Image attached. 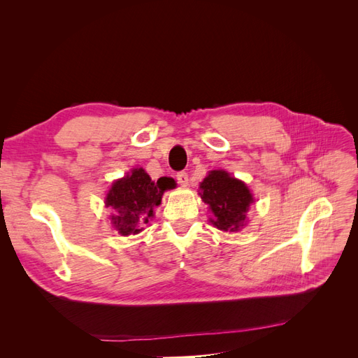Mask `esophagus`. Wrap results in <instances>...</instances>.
Returning <instances> with one entry per match:
<instances>
[{
	"instance_id": "1",
	"label": "esophagus",
	"mask_w": 358,
	"mask_h": 358,
	"mask_svg": "<svg viewBox=\"0 0 358 358\" xmlns=\"http://www.w3.org/2000/svg\"><path fill=\"white\" fill-rule=\"evenodd\" d=\"M176 180L180 183L182 187L188 185V173L187 171H179L176 175Z\"/></svg>"
}]
</instances>
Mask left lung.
Segmentation results:
<instances>
[{
  "instance_id": "1",
  "label": "left lung",
  "mask_w": 358,
  "mask_h": 358,
  "mask_svg": "<svg viewBox=\"0 0 358 358\" xmlns=\"http://www.w3.org/2000/svg\"><path fill=\"white\" fill-rule=\"evenodd\" d=\"M200 197L209 206L210 222L222 231H239L246 225V212L254 203L245 183L225 170H212L200 183Z\"/></svg>"
}]
</instances>
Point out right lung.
I'll return each instance as SVG.
<instances>
[{"instance_id": "obj_1", "label": "right lung", "mask_w": 358, "mask_h": 358, "mask_svg": "<svg viewBox=\"0 0 358 358\" xmlns=\"http://www.w3.org/2000/svg\"><path fill=\"white\" fill-rule=\"evenodd\" d=\"M175 185L171 178L152 182L142 167L133 169L125 178L115 180L107 192L106 206L115 209L110 220L117 233L129 236L142 231L143 224L154 218V209L161 204L162 194Z\"/></svg>"}]
</instances>
